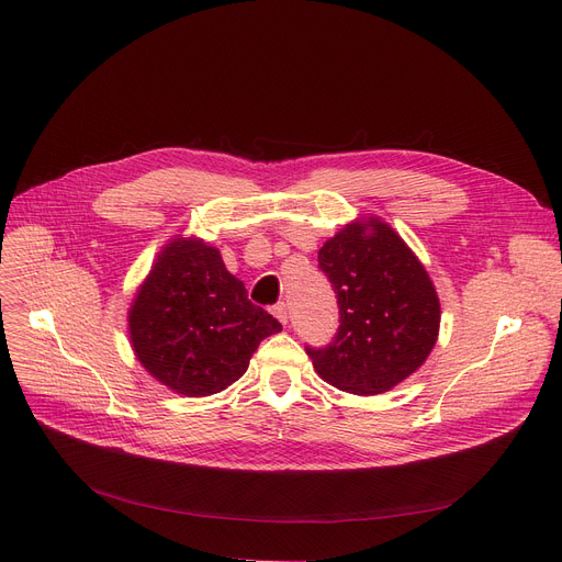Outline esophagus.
I'll return each mask as SVG.
<instances>
[{"label": "esophagus", "instance_id": "34e87169", "mask_svg": "<svg viewBox=\"0 0 562 562\" xmlns=\"http://www.w3.org/2000/svg\"><path fill=\"white\" fill-rule=\"evenodd\" d=\"M273 316L282 323V326H286V321H289V310H286V305H284V303H278V305L273 307Z\"/></svg>", "mask_w": 562, "mask_h": 562}]
</instances>
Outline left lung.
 Instances as JSON below:
<instances>
[{
    "label": "left lung",
    "instance_id": "1",
    "mask_svg": "<svg viewBox=\"0 0 562 562\" xmlns=\"http://www.w3.org/2000/svg\"><path fill=\"white\" fill-rule=\"evenodd\" d=\"M339 305V330L310 348L328 385L373 396L415 373L439 335V299L424 263L375 216L344 225L318 250Z\"/></svg>",
    "mask_w": 562,
    "mask_h": 562
}]
</instances>
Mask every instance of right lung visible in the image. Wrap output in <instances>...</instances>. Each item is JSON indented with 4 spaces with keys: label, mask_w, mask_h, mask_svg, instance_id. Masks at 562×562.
Segmentation results:
<instances>
[{
    "label": "right lung",
    "mask_w": 562,
    "mask_h": 562,
    "mask_svg": "<svg viewBox=\"0 0 562 562\" xmlns=\"http://www.w3.org/2000/svg\"><path fill=\"white\" fill-rule=\"evenodd\" d=\"M138 362L168 390L210 396L239 380L259 341L282 330L278 318L248 301L218 248L175 236L130 307Z\"/></svg>",
    "instance_id": "right-lung-1"
}]
</instances>
